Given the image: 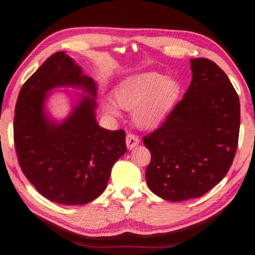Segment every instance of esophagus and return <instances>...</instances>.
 Segmentation results:
<instances>
[{
  "label": "esophagus",
  "instance_id": "34e87169",
  "mask_svg": "<svg viewBox=\"0 0 255 255\" xmlns=\"http://www.w3.org/2000/svg\"><path fill=\"white\" fill-rule=\"evenodd\" d=\"M125 143H127L128 148L132 150V148L135 147L138 144H139V138H138V135L134 133H128L127 138H125Z\"/></svg>",
  "mask_w": 255,
  "mask_h": 255
}]
</instances>
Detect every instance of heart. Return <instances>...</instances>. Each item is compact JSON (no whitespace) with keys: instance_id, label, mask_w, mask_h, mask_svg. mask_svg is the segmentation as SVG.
Wrapping results in <instances>:
<instances>
[{"instance_id":"heart-1","label":"heart","mask_w":255,"mask_h":255,"mask_svg":"<svg viewBox=\"0 0 255 255\" xmlns=\"http://www.w3.org/2000/svg\"><path fill=\"white\" fill-rule=\"evenodd\" d=\"M180 94L176 79L164 77L158 72L132 75L115 89V102H107V109L117 112L118 105L125 110H133L134 121L141 127L159 124L173 108Z\"/></svg>"}]
</instances>
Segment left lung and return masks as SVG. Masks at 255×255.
Here are the masks:
<instances>
[{
    "label": "left lung",
    "mask_w": 255,
    "mask_h": 255,
    "mask_svg": "<svg viewBox=\"0 0 255 255\" xmlns=\"http://www.w3.org/2000/svg\"><path fill=\"white\" fill-rule=\"evenodd\" d=\"M190 62L193 76L184 98L143 138L151 152L146 183L170 201L199 198L220 183L239 140L240 102L227 75L211 59Z\"/></svg>",
    "instance_id": "obj_1"
}]
</instances>
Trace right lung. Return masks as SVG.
Returning <instances> with one entry per match:
<instances>
[{"instance_id": "obj_1", "label": "right lung", "mask_w": 255, "mask_h": 255, "mask_svg": "<svg viewBox=\"0 0 255 255\" xmlns=\"http://www.w3.org/2000/svg\"><path fill=\"white\" fill-rule=\"evenodd\" d=\"M61 85L96 92L95 82L82 75L70 56L63 51L51 55L18 94L15 150L22 172L43 197L58 204L84 205L101 196L112 166L127 152L125 131L99 127L94 98H84L64 123H50L43 111L45 94Z\"/></svg>"}]
</instances>
